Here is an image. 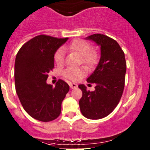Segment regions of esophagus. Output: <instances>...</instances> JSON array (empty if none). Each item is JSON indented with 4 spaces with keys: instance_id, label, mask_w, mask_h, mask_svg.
<instances>
[{
    "instance_id": "1",
    "label": "esophagus",
    "mask_w": 150,
    "mask_h": 150,
    "mask_svg": "<svg viewBox=\"0 0 150 150\" xmlns=\"http://www.w3.org/2000/svg\"><path fill=\"white\" fill-rule=\"evenodd\" d=\"M69 87H70V88L72 89L76 88L78 87V85L75 83H69Z\"/></svg>"
}]
</instances>
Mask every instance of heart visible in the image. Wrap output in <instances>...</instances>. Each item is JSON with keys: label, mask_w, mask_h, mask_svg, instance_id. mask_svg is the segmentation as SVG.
I'll list each match as a JSON object with an SVG mask.
<instances>
[{"label": "heart", "mask_w": 150, "mask_h": 150, "mask_svg": "<svg viewBox=\"0 0 150 150\" xmlns=\"http://www.w3.org/2000/svg\"><path fill=\"white\" fill-rule=\"evenodd\" d=\"M68 48L72 51L78 53L81 56L82 62L86 65L91 67L93 66L97 61V54L94 51H91V46L90 43L85 41L81 39L74 40L68 46ZM64 51L63 48H59L57 51L54 55V60L57 64H62L64 61ZM64 75L66 78L71 81H77L83 75V69L79 68H69L67 69L64 72Z\"/></svg>", "instance_id": "obj_1"}]
</instances>
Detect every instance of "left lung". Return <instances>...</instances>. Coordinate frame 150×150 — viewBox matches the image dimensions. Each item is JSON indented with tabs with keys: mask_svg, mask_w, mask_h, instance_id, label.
I'll return each instance as SVG.
<instances>
[{
	"mask_svg": "<svg viewBox=\"0 0 150 150\" xmlns=\"http://www.w3.org/2000/svg\"><path fill=\"white\" fill-rule=\"evenodd\" d=\"M88 40L100 47V59L87 82L95 83L93 91H87L83 84L80 109L86 118L98 120L110 115L120 102L125 85L126 62L125 54L117 41L102 34L88 36Z\"/></svg>",
	"mask_w": 150,
	"mask_h": 150,
	"instance_id": "1",
	"label": "left lung"
}]
</instances>
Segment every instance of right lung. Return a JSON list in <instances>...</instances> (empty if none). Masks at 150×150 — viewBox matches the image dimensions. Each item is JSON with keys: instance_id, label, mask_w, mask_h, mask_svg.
I'll list each match as a JSON object with an SVG mask.
<instances>
[{"instance_id": "1", "label": "right lung", "mask_w": 150, "mask_h": 150, "mask_svg": "<svg viewBox=\"0 0 150 150\" xmlns=\"http://www.w3.org/2000/svg\"><path fill=\"white\" fill-rule=\"evenodd\" d=\"M68 40L51 36H36L22 46L14 64L16 91L24 110L32 117L49 122L61 113L62 102L69 90L62 80L48 84V73L54 67V55Z\"/></svg>"}]
</instances>
